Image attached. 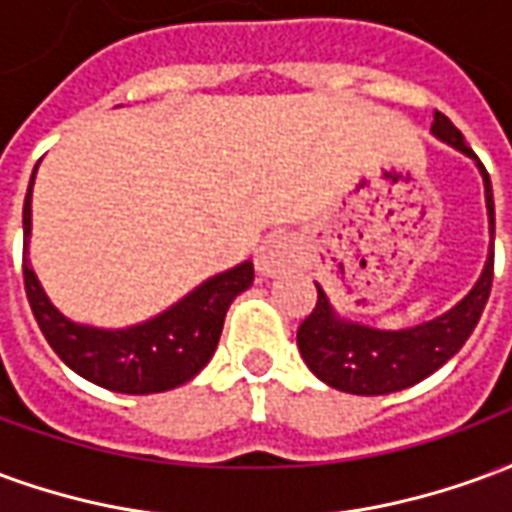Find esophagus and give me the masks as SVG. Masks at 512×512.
Listing matches in <instances>:
<instances>
[{"label": "esophagus", "mask_w": 512, "mask_h": 512, "mask_svg": "<svg viewBox=\"0 0 512 512\" xmlns=\"http://www.w3.org/2000/svg\"><path fill=\"white\" fill-rule=\"evenodd\" d=\"M296 257H299V246L290 235L274 233L268 235L260 252H257V271L263 277H277L282 271H288L290 266H296Z\"/></svg>", "instance_id": "esophagus-1"}]
</instances>
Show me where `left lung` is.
<instances>
[{
    "label": "left lung",
    "instance_id": "obj_1",
    "mask_svg": "<svg viewBox=\"0 0 512 512\" xmlns=\"http://www.w3.org/2000/svg\"><path fill=\"white\" fill-rule=\"evenodd\" d=\"M430 131L444 142H450L452 147H458L466 156L477 158L447 115L433 112ZM480 172H483L485 205H488V222H491V238H494L491 178L483 164H480ZM491 282H494V241L485 260L483 277L477 279L469 296L436 321L403 329V332H378L370 326L340 321L326 293L318 288V301L296 332L301 359L323 384L334 386L340 392H351V395H389L397 389L414 386L461 351V345L469 340V334L474 332V326L483 315L485 301L491 296Z\"/></svg>",
    "mask_w": 512,
    "mask_h": 512
}]
</instances>
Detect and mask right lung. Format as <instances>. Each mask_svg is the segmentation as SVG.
<instances>
[{
	"mask_svg": "<svg viewBox=\"0 0 512 512\" xmlns=\"http://www.w3.org/2000/svg\"><path fill=\"white\" fill-rule=\"evenodd\" d=\"M32 183H35V172H32L27 200H24V290H27L32 315L43 337L54 348V354L60 356L73 373L123 395L167 392L191 381L211 362L222 337L224 315L235 296L252 285L255 266L246 260L224 274H216L208 282H202L197 290H191L175 307L131 329L109 332V329L79 326L68 321L46 299L27 260Z\"/></svg>",
	"mask_w": 512,
	"mask_h": 512,
	"instance_id": "1",
	"label": "right lung"
}]
</instances>
